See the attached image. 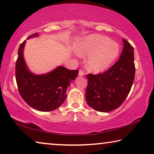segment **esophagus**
<instances>
[{
    "instance_id": "34e87169",
    "label": "esophagus",
    "mask_w": 154,
    "mask_h": 154,
    "mask_svg": "<svg viewBox=\"0 0 154 154\" xmlns=\"http://www.w3.org/2000/svg\"><path fill=\"white\" fill-rule=\"evenodd\" d=\"M84 74H85L84 71H83L82 69H80V70H79V75H80V76H82V75H84Z\"/></svg>"
}]
</instances>
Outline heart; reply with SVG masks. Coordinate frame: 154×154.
Listing matches in <instances>:
<instances>
[{
	"label": "heart",
	"instance_id": "1",
	"mask_svg": "<svg viewBox=\"0 0 154 154\" xmlns=\"http://www.w3.org/2000/svg\"><path fill=\"white\" fill-rule=\"evenodd\" d=\"M119 46L117 43L101 35L87 37L80 46L81 55L87 56V67L93 72L98 73L108 69L119 56Z\"/></svg>",
	"mask_w": 154,
	"mask_h": 154
}]
</instances>
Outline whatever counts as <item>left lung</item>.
Instances as JSON below:
<instances>
[{"mask_svg":"<svg viewBox=\"0 0 154 154\" xmlns=\"http://www.w3.org/2000/svg\"><path fill=\"white\" fill-rule=\"evenodd\" d=\"M122 54L111 67L102 74L87 75L86 100L90 107L100 112L117 109L126 99L135 75L134 48L123 39Z\"/></svg>","mask_w":154,"mask_h":154,"instance_id":"left-lung-1","label":"left lung"}]
</instances>
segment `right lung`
<instances>
[{
  "instance_id": "add662e5",
  "label": "right lung",
  "mask_w": 154,
  "mask_h": 154,
  "mask_svg": "<svg viewBox=\"0 0 154 154\" xmlns=\"http://www.w3.org/2000/svg\"><path fill=\"white\" fill-rule=\"evenodd\" d=\"M37 36L38 34L35 32L28 39ZM25 42L20 44L16 62V80L19 94L31 107L42 112L52 111L64 102L67 88L79 71L59 66L48 74H32L24 60L22 52Z\"/></svg>"
}]
</instances>
